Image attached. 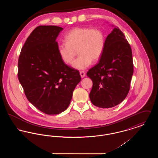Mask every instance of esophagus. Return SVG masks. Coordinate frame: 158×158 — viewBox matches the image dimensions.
Masks as SVG:
<instances>
[{
    "label": "esophagus",
    "instance_id": "esophagus-1",
    "mask_svg": "<svg viewBox=\"0 0 158 158\" xmlns=\"http://www.w3.org/2000/svg\"><path fill=\"white\" fill-rule=\"evenodd\" d=\"M80 75H81V77H84L85 76V72H83V71H81V72H80Z\"/></svg>",
    "mask_w": 158,
    "mask_h": 158
}]
</instances>
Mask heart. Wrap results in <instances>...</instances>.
Listing matches in <instances>:
<instances>
[{
	"instance_id": "b5f03b06",
	"label": "heart",
	"mask_w": 158,
	"mask_h": 158,
	"mask_svg": "<svg viewBox=\"0 0 158 158\" xmlns=\"http://www.w3.org/2000/svg\"><path fill=\"white\" fill-rule=\"evenodd\" d=\"M64 40L66 43H60L57 47L59 55L64 63L70 64L77 50L79 57L72 66L77 70L85 69L92 61H98L105 47V34L99 28L76 27L66 35Z\"/></svg>"
}]
</instances>
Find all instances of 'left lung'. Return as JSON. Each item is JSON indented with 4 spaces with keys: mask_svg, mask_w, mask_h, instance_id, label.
Segmentation results:
<instances>
[{
    "mask_svg": "<svg viewBox=\"0 0 158 158\" xmlns=\"http://www.w3.org/2000/svg\"><path fill=\"white\" fill-rule=\"evenodd\" d=\"M111 26L113 31L106 38L104 50L98 64L87 72L93 82L90 101L102 108H112L124 101L133 74L130 45L123 32Z\"/></svg>",
    "mask_w": 158,
    "mask_h": 158,
    "instance_id": "8db88e82",
    "label": "left lung"
}]
</instances>
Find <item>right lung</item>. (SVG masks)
Segmentation results:
<instances>
[{"mask_svg": "<svg viewBox=\"0 0 158 158\" xmlns=\"http://www.w3.org/2000/svg\"><path fill=\"white\" fill-rule=\"evenodd\" d=\"M63 28L39 26L31 33L18 60V79L31 103L49 115L59 114L68 108L79 72L61 59L56 38Z\"/></svg>", "mask_w": 158, "mask_h": 158, "instance_id": "add662e5", "label": "right lung"}]
</instances>
